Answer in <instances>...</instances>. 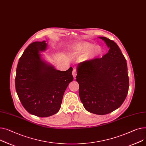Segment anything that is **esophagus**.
Masks as SVG:
<instances>
[{
  "label": "esophagus",
  "instance_id": "esophagus-1",
  "mask_svg": "<svg viewBox=\"0 0 146 146\" xmlns=\"http://www.w3.org/2000/svg\"><path fill=\"white\" fill-rule=\"evenodd\" d=\"M72 75L74 76V78H75V77L76 76V69H74L72 71Z\"/></svg>",
  "mask_w": 146,
  "mask_h": 146
}]
</instances>
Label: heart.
<instances>
[{"instance_id": "heart-1", "label": "heart", "mask_w": 146, "mask_h": 146, "mask_svg": "<svg viewBox=\"0 0 146 146\" xmlns=\"http://www.w3.org/2000/svg\"><path fill=\"white\" fill-rule=\"evenodd\" d=\"M90 53V58H95L102 53V48L99 45H94L87 42H77L71 48V55L73 57H81Z\"/></svg>"}]
</instances>
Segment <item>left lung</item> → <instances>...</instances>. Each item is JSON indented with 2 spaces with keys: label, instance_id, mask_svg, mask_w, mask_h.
I'll return each instance as SVG.
<instances>
[{
  "label": "left lung",
  "instance_id": "8db88e82",
  "mask_svg": "<svg viewBox=\"0 0 146 146\" xmlns=\"http://www.w3.org/2000/svg\"><path fill=\"white\" fill-rule=\"evenodd\" d=\"M99 38L109 48L108 52L101 58L78 64L76 80L85 109L104 115L122 105L128 94L129 80L126 59L117 44L106 37Z\"/></svg>",
  "mask_w": 146,
  "mask_h": 146
}]
</instances>
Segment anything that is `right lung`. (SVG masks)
Segmentation results:
<instances>
[{
    "mask_svg": "<svg viewBox=\"0 0 146 146\" xmlns=\"http://www.w3.org/2000/svg\"><path fill=\"white\" fill-rule=\"evenodd\" d=\"M46 41L31 44L19 59L15 87L23 107L30 114L47 117L57 113L64 94L73 81L72 68L56 70L42 58L47 48Z\"/></svg>",
    "mask_w": 146,
    "mask_h": 146,
    "instance_id": "obj_1",
    "label": "right lung"
}]
</instances>
